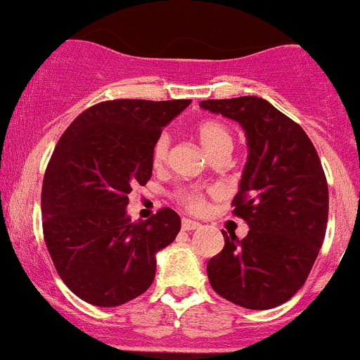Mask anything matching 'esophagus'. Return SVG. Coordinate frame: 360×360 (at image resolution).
Wrapping results in <instances>:
<instances>
[{"label":"esophagus","mask_w":360,"mask_h":360,"mask_svg":"<svg viewBox=\"0 0 360 360\" xmlns=\"http://www.w3.org/2000/svg\"><path fill=\"white\" fill-rule=\"evenodd\" d=\"M200 226H202V224H200V223H197V221L188 219V217H184V219H183V230H184V231L198 230V228H200Z\"/></svg>","instance_id":"obj_1"}]
</instances>
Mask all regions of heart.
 <instances>
[{"mask_svg": "<svg viewBox=\"0 0 360 360\" xmlns=\"http://www.w3.org/2000/svg\"><path fill=\"white\" fill-rule=\"evenodd\" d=\"M197 137L209 157L219 150L231 151L233 148V137H231L230 130L219 122H202L197 127ZM167 153H169V137L163 134L155 141L153 150H151V158H153L155 165H162L165 162ZM179 200L191 212H200L203 209V198L198 193H181Z\"/></svg>", "mask_w": 360, "mask_h": 360, "instance_id": "1", "label": "heart"}]
</instances>
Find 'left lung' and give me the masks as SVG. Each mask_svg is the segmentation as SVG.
<instances>
[{
	"label": "left lung",
	"instance_id": "8db88e82",
	"mask_svg": "<svg viewBox=\"0 0 360 360\" xmlns=\"http://www.w3.org/2000/svg\"><path fill=\"white\" fill-rule=\"evenodd\" d=\"M244 129L248 162L233 198L245 238L224 237L207 263L212 289L224 300L268 310L285 303L307 281L324 242L329 191L314 144L291 118L256 96L202 101Z\"/></svg>",
	"mask_w": 360,
	"mask_h": 360
}]
</instances>
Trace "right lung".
I'll list each match as a JSON object with an SVG mask.
<instances>
[{
    "instance_id": "obj_1",
    "label": "right lung",
    "mask_w": 360,
    "mask_h": 360,
    "mask_svg": "<svg viewBox=\"0 0 360 360\" xmlns=\"http://www.w3.org/2000/svg\"><path fill=\"white\" fill-rule=\"evenodd\" d=\"M190 99H116L83 111L57 143L41 190L43 235L57 274L83 301L118 307L141 296L172 244L181 217L127 214L129 193L150 181L162 129Z\"/></svg>"
}]
</instances>
